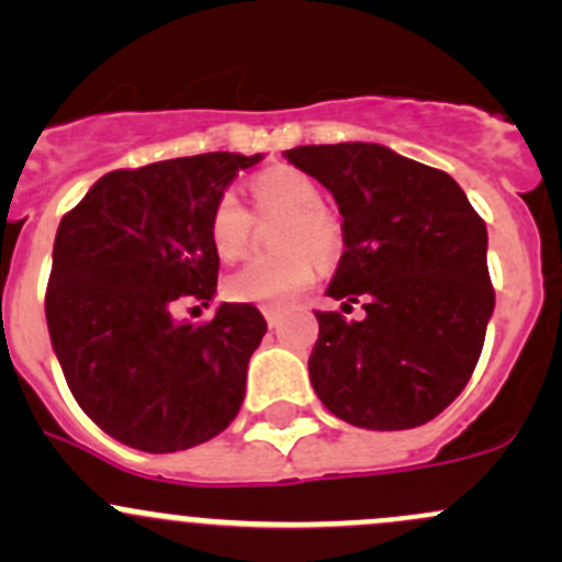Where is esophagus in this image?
Segmentation results:
<instances>
[{
    "mask_svg": "<svg viewBox=\"0 0 562 562\" xmlns=\"http://www.w3.org/2000/svg\"><path fill=\"white\" fill-rule=\"evenodd\" d=\"M263 317H266V323H269V328L280 326V313H277L274 307H263Z\"/></svg>",
    "mask_w": 562,
    "mask_h": 562,
    "instance_id": "esophagus-1",
    "label": "esophagus"
}]
</instances>
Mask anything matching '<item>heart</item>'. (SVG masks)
Returning a JSON list of instances; mask_svg holds the SVG:
<instances>
[{
    "label": "heart",
    "instance_id": "1",
    "mask_svg": "<svg viewBox=\"0 0 562 562\" xmlns=\"http://www.w3.org/2000/svg\"><path fill=\"white\" fill-rule=\"evenodd\" d=\"M255 217L282 223L274 231L271 258H255L225 280V296L234 302L285 307L315 282V260L334 263L342 252V228L323 209L321 187L291 166H274L249 181ZM255 217L234 192H223L209 214V241L223 260H239L249 252Z\"/></svg>",
    "mask_w": 562,
    "mask_h": 562
}]
</instances>
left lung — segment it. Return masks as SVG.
<instances>
[{
  "instance_id": "left-lung-1",
  "label": "left lung",
  "mask_w": 562,
  "mask_h": 562,
  "mask_svg": "<svg viewBox=\"0 0 562 562\" xmlns=\"http://www.w3.org/2000/svg\"><path fill=\"white\" fill-rule=\"evenodd\" d=\"M285 157L342 214L345 252L326 293L367 310L364 321L315 313V394L361 429L432 422L468 386L495 310L484 220L449 173L386 146H296Z\"/></svg>"
}]
</instances>
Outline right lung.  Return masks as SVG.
I'll return each mask as SVG.
<instances>
[{
	"instance_id": "1",
	"label": "right lung",
	"mask_w": 562,
	"mask_h": 562,
	"mask_svg": "<svg viewBox=\"0 0 562 562\" xmlns=\"http://www.w3.org/2000/svg\"><path fill=\"white\" fill-rule=\"evenodd\" d=\"M260 155L209 151L105 173L61 217L45 321L81 411L130 449L168 454L206 443L239 413L249 356L266 334L252 304L206 307L220 255L209 214ZM198 310V307H195Z\"/></svg>"
}]
</instances>
